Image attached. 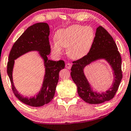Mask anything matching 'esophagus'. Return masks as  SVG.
<instances>
[{
  "instance_id": "esophagus-1",
  "label": "esophagus",
  "mask_w": 131,
  "mask_h": 131,
  "mask_svg": "<svg viewBox=\"0 0 131 131\" xmlns=\"http://www.w3.org/2000/svg\"><path fill=\"white\" fill-rule=\"evenodd\" d=\"M71 66H72V65H71V63H66V65H65L66 68H67V69H71Z\"/></svg>"
}]
</instances>
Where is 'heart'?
Wrapping results in <instances>:
<instances>
[{"label":"heart","instance_id":"1","mask_svg":"<svg viewBox=\"0 0 131 131\" xmlns=\"http://www.w3.org/2000/svg\"><path fill=\"white\" fill-rule=\"evenodd\" d=\"M94 38V31L91 27L72 25L57 31L56 41L51 43V48L57 54H60L62 47H67L68 56L72 59H79L88 54Z\"/></svg>","mask_w":131,"mask_h":131}]
</instances>
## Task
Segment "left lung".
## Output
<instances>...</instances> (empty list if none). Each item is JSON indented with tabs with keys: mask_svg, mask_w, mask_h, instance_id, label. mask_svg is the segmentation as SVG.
I'll list each match as a JSON object with an SVG mask.
<instances>
[{
	"mask_svg": "<svg viewBox=\"0 0 131 131\" xmlns=\"http://www.w3.org/2000/svg\"><path fill=\"white\" fill-rule=\"evenodd\" d=\"M100 58H104L110 63L114 71L115 79L112 87L102 94L92 91L83 71L86 65ZM72 63L71 77L77 85L79 96L84 102L90 104H100L115 97L122 78V59L113 37L103 27L99 26L97 28L94 41L88 54Z\"/></svg>",
	"mask_w": 131,
	"mask_h": 131,
	"instance_id": "obj_1",
	"label": "left lung"
}]
</instances>
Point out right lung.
<instances>
[{"mask_svg": "<svg viewBox=\"0 0 131 131\" xmlns=\"http://www.w3.org/2000/svg\"><path fill=\"white\" fill-rule=\"evenodd\" d=\"M49 34V26L47 23H37L31 25L15 42L9 55L7 73L10 79L13 93L18 100L30 106L40 107L51 102L54 95L59 81V73L65 68L63 60L56 62L48 60L47 56L50 53ZM31 50H37L40 52L45 60L46 74L41 91L36 97L28 99L20 95L14 88L12 80V69L14 59Z\"/></svg>", "mask_w": 131, "mask_h": 131, "instance_id": "1", "label": "right lung"}]
</instances>
